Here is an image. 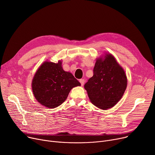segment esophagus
<instances>
[{"instance_id": "1", "label": "esophagus", "mask_w": 155, "mask_h": 155, "mask_svg": "<svg viewBox=\"0 0 155 155\" xmlns=\"http://www.w3.org/2000/svg\"><path fill=\"white\" fill-rule=\"evenodd\" d=\"M79 82H80L81 85L83 86L84 85V83H85V80L84 79H80L79 80Z\"/></svg>"}]
</instances>
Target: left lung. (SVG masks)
<instances>
[{
	"mask_svg": "<svg viewBox=\"0 0 155 155\" xmlns=\"http://www.w3.org/2000/svg\"><path fill=\"white\" fill-rule=\"evenodd\" d=\"M94 75L84 88L91 101L102 109L112 107L120 101L127 87L125 72L112 54L105 59L98 58L94 68Z\"/></svg>",
	"mask_w": 155,
	"mask_h": 155,
	"instance_id": "left-lung-1",
	"label": "left lung"
}]
</instances>
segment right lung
I'll use <instances>...</instances> for the list:
<instances>
[{"label":"right lung","mask_w":155,"mask_h":155,"mask_svg":"<svg viewBox=\"0 0 155 155\" xmlns=\"http://www.w3.org/2000/svg\"><path fill=\"white\" fill-rule=\"evenodd\" d=\"M80 83L71 73L64 71L61 61H46L32 79V88L36 99L48 108H55L67 99L71 89Z\"/></svg>","instance_id":"add662e5"}]
</instances>
